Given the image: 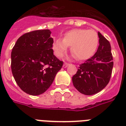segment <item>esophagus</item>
<instances>
[{"label": "esophagus", "instance_id": "34e87169", "mask_svg": "<svg viewBox=\"0 0 126 126\" xmlns=\"http://www.w3.org/2000/svg\"><path fill=\"white\" fill-rule=\"evenodd\" d=\"M68 65H69V63H65L64 64H63V67H64V68H66V67H67Z\"/></svg>", "mask_w": 126, "mask_h": 126}]
</instances>
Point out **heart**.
<instances>
[{
    "instance_id": "obj_1",
    "label": "heart",
    "mask_w": 126,
    "mask_h": 126,
    "mask_svg": "<svg viewBox=\"0 0 126 126\" xmlns=\"http://www.w3.org/2000/svg\"><path fill=\"white\" fill-rule=\"evenodd\" d=\"M99 43V36L94 30L72 29L64 34L63 39L54 41L52 48L58 58L63 56L71 46V52L79 60H86L92 56Z\"/></svg>"
}]
</instances>
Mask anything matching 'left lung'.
Segmentation results:
<instances>
[{"label":"left lung","mask_w":126,"mask_h":126,"mask_svg":"<svg viewBox=\"0 0 126 126\" xmlns=\"http://www.w3.org/2000/svg\"><path fill=\"white\" fill-rule=\"evenodd\" d=\"M99 45L95 54L79 65L72 77L74 87L81 94L91 95L104 89L108 84L113 66L110 43L99 32Z\"/></svg>","instance_id":"obj_1"}]
</instances>
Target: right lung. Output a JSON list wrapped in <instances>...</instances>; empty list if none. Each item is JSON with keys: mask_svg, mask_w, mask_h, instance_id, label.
Instances as JSON below:
<instances>
[{"mask_svg": "<svg viewBox=\"0 0 126 126\" xmlns=\"http://www.w3.org/2000/svg\"><path fill=\"white\" fill-rule=\"evenodd\" d=\"M48 29L33 31L21 36L11 52V71L24 92L38 95L47 91L63 62L53 54Z\"/></svg>", "mask_w": 126, "mask_h": 126, "instance_id": "right-lung-1", "label": "right lung"}]
</instances>
